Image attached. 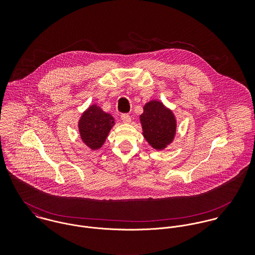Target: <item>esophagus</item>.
I'll return each instance as SVG.
<instances>
[{
    "label": "esophagus",
    "mask_w": 255,
    "mask_h": 255,
    "mask_svg": "<svg viewBox=\"0 0 255 255\" xmlns=\"http://www.w3.org/2000/svg\"><path fill=\"white\" fill-rule=\"evenodd\" d=\"M121 119H122V122L124 123V124H129L130 123V116L129 115H128V114H124V115H122V117H121Z\"/></svg>",
    "instance_id": "esophagus-1"
}]
</instances>
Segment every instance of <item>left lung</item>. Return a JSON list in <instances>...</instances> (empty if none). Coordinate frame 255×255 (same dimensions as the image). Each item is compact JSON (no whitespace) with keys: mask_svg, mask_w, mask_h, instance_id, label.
I'll use <instances>...</instances> for the list:
<instances>
[{"mask_svg":"<svg viewBox=\"0 0 255 255\" xmlns=\"http://www.w3.org/2000/svg\"><path fill=\"white\" fill-rule=\"evenodd\" d=\"M142 134L146 141L156 150H164L173 143L177 134V118L173 110L162 101L152 99L146 102L139 116Z\"/></svg>","mask_w":255,"mask_h":255,"instance_id":"1","label":"left lung"}]
</instances>
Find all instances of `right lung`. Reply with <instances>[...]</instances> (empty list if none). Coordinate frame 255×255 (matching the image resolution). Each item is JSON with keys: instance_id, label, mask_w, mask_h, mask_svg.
I'll return each instance as SVG.
<instances>
[{"instance_id": "obj_1", "label": "right lung", "mask_w": 255, "mask_h": 255, "mask_svg": "<svg viewBox=\"0 0 255 255\" xmlns=\"http://www.w3.org/2000/svg\"><path fill=\"white\" fill-rule=\"evenodd\" d=\"M113 116L103 111L98 104H91L81 114L77 128L82 143L90 150L102 148L111 129L116 125Z\"/></svg>"}]
</instances>
